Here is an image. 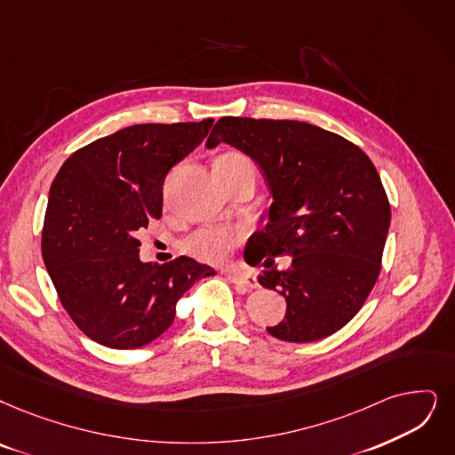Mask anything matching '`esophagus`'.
Returning <instances> with one entry per match:
<instances>
[{
    "mask_svg": "<svg viewBox=\"0 0 455 455\" xmlns=\"http://www.w3.org/2000/svg\"><path fill=\"white\" fill-rule=\"evenodd\" d=\"M226 278L237 285L241 291H246V289H256L259 283L256 280V276L253 275H246V272H237V270H224Z\"/></svg>",
    "mask_w": 455,
    "mask_h": 455,
    "instance_id": "1",
    "label": "esophagus"
}]
</instances>
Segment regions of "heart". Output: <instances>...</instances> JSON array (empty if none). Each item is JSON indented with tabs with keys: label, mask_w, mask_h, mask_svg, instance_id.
Wrapping results in <instances>:
<instances>
[{
	"label": "heart",
	"mask_w": 455,
	"mask_h": 455,
	"mask_svg": "<svg viewBox=\"0 0 455 455\" xmlns=\"http://www.w3.org/2000/svg\"><path fill=\"white\" fill-rule=\"evenodd\" d=\"M214 164L226 168L229 173L253 172V164L248 156L241 153H228L218 158ZM231 241V235L222 229H202L194 233L187 241V251L204 261H220L226 256V246Z\"/></svg>",
	"instance_id": "b5f03b06"
}]
</instances>
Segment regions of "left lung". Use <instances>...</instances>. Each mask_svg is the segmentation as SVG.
<instances>
[{
    "label": "left lung",
    "mask_w": 455,
    "mask_h": 455,
    "mask_svg": "<svg viewBox=\"0 0 455 455\" xmlns=\"http://www.w3.org/2000/svg\"><path fill=\"white\" fill-rule=\"evenodd\" d=\"M218 143L253 160L272 199L267 224L244 250L248 265L267 268L258 282L287 302L267 332L293 343L334 334L373 289L390 228L371 160L355 143L300 121L222 117L205 145ZM278 255L294 258L289 269L274 267Z\"/></svg>",
    "instance_id": "1"
}]
</instances>
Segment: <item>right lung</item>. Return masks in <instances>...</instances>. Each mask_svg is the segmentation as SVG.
Listing matches in <instances>:
<instances>
[{"instance_id":"1","label":"right lung","mask_w":455,"mask_h":455,"mask_svg":"<svg viewBox=\"0 0 455 455\" xmlns=\"http://www.w3.org/2000/svg\"><path fill=\"white\" fill-rule=\"evenodd\" d=\"M212 119L134 124L72 153L50 187L43 259L78 329L112 349L164 334L175 304L209 265L180 256L143 263L136 235L162 216L168 172L204 141Z\"/></svg>"}]
</instances>
